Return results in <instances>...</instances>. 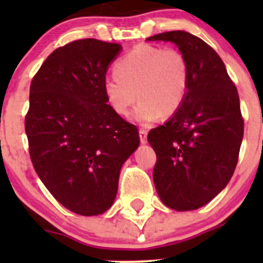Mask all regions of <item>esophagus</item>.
<instances>
[{"label":"esophagus","mask_w":263,"mask_h":263,"mask_svg":"<svg viewBox=\"0 0 263 263\" xmlns=\"http://www.w3.org/2000/svg\"><path fill=\"white\" fill-rule=\"evenodd\" d=\"M139 134H140V141H141V144H146V141H147V131H146V129L140 128Z\"/></svg>","instance_id":"esophagus-1"}]
</instances>
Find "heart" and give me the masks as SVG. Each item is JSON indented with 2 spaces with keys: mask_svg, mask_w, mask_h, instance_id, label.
<instances>
[{
  "mask_svg": "<svg viewBox=\"0 0 263 263\" xmlns=\"http://www.w3.org/2000/svg\"><path fill=\"white\" fill-rule=\"evenodd\" d=\"M116 76L104 81L108 104L128 116L139 97L135 119L150 124L181 109L190 86L187 58L177 49L140 44L115 65Z\"/></svg>",
  "mask_w": 263,
  "mask_h": 263,
  "instance_id": "obj_1",
  "label": "heart"
}]
</instances>
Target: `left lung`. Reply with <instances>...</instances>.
I'll return each instance as SVG.
<instances>
[{
	"mask_svg": "<svg viewBox=\"0 0 263 263\" xmlns=\"http://www.w3.org/2000/svg\"><path fill=\"white\" fill-rule=\"evenodd\" d=\"M147 41L172 42L190 66L181 109L151 129L147 141L156 154L153 177L164 205L196 210L219 195L235 171L245 131L239 95L221 58L198 36L174 30Z\"/></svg>",
	"mask_w": 263,
	"mask_h": 263,
	"instance_id": "obj_1",
	"label": "left lung"
}]
</instances>
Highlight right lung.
<instances>
[{"instance_id":"obj_1","label":"right lung","mask_w":263,"mask_h":263,"mask_svg":"<svg viewBox=\"0 0 263 263\" xmlns=\"http://www.w3.org/2000/svg\"><path fill=\"white\" fill-rule=\"evenodd\" d=\"M121 44L79 39L47 57L30 84L25 132L34 169L72 213H105L119 172L139 147V129L117 115L104 94L108 66Z\"/></svg>"}]
</instances>
